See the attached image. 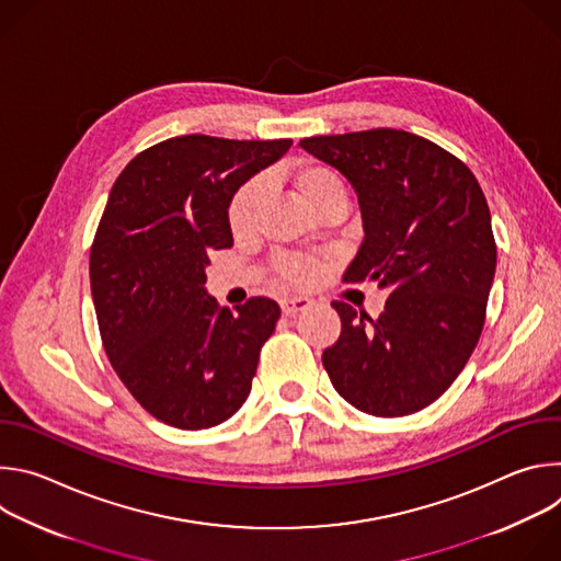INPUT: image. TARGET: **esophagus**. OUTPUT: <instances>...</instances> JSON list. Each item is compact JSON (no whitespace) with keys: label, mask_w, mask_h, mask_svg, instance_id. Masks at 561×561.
Returning <instances> with one entry per match:
<instances>
[{"label":"esophagus","mask_w":561,"mask_h":561,"mask_svg":"<svg viewBox=\"0 0 561 561\" xmlns=\"http://www.w3.org/2000/svg\"><path fill=\"white\" fill-rule=\"evenodd\" d=\"M279 306H282V312L286 314V317H290V314H295V312H299V310H306V308H310L312 306V299H308V297H284L282 301H279Z\"/></svg>","instance_id":"obj_1"}]
</instances>
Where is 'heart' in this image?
Wrapping results in <instances>:
<instances>
[{"label": "heart", "instance_id": "1", "mask_svg": "<svg viewBox=\"0 0 561 561\" xmlns=\"http://www.w3.org/2000/svg\"><path fill=\"white\" fill-rule=\"evenodd\" d=\"M282 178L293 184V188L317 217H324L335 210L344 213L348 206L346 184L342 175L329 164L301 162L295 169L286 171ZM266 195L268 184L264 178H251L232 193L226 206V221L232 234L247 237L255 232L266 204ZM324 268V257L304 253H284L273 260V273L277 275V279L293 288L312 286Z\"/></svg>", "mask_w": 561, "mask_h": 561}]
</instances>
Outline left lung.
Wrapping results in <instances>:
<instances>
[{
  "label": "left lung",
  "mask_w": 561,
  "mask_h": 561,
  "mask_svg": "<svg viewBox=\"0 0 561 561\" xmlns=\"http://www.w3.org/2000/svg\"><path fill=\"white\" fill-rule=\"evenodd\" d=\"M357 191L364 242L346 279L388 288L379 317L335 299L322 355L335 390L375 417L417 413L457 379L486 322L497 247L482 186L459 157L397 128L304 137Z\"/></svg>",
  "instance_id": "left-lung-1"
}]
</instances>
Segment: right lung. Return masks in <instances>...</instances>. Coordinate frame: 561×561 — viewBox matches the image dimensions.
Wrapping results in <instances>:
<instances>
[{
  "instance_id": "1",
  "label": "right lung",
  "mask_w": 561,
  "mask_h": 561,
  "mask_svg": "<svg viewBox=\"0 0 561 561\" xmlns=\"http://www.w3.org/2000/svg\"><path fill=\"white\" fill-rule=\"evenodd\" d=\"M293 139L182 135L135 154L115 180L91 247L104 351L154 420L182 431L234 415L282 314L251 297L232 310L204 290L208 255L230 249L232 193Z\"/></svg>"
}]
</instances>
